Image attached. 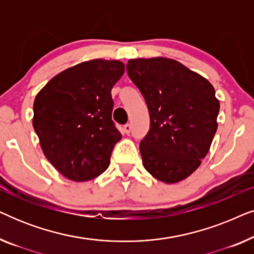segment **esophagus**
Segmentation results:
<instances>
[{"instance_id":"obj_1","label":"esophagus","mask_w":254,"mask_h":254,"mask_svg":"<svg viewBox=\"0 0 254 254\" xmlns=\"http://www.w3.org/2000/svg\"><path fill=\"white\" fill-rule=\"evenodd\" d=\"M123 130H124V133H125V134H129V133H130V130H131V126H130L129 124L125 125L124 128H123Z\"/></svg>"}]
</instances>
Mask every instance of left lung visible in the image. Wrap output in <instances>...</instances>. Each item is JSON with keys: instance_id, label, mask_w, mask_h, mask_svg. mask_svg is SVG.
<instances>
[{"instance_id": "obj_1", "label": "left lung", "mask_w": 254, "mask_h": 254, "mask_svg": "<svg viewBox=\"0 0 254 254\" xmlns=\"http://www.w3.org/2000/svg\"><path fill=\"white\" fill-rule=\"evenodd\" d=\"M129 78L144 97L150 129L140 143L144 169L165 184L190 177L209 151L220 102L211 83L173 59H131Z\"/></svg>"}]
</instances>
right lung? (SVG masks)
Returning a JSON list of instances; mask_svg holds the SVG:
<instances>
[{
  "instance_id": "right-lung-1",
  "label": "right lung",
  "mask_w": 254,
  "mask_h": 254,
  "mask_svg": "<svg viewBox=\"0 0 254 254\" xmlns=\"http://www.w3.org/2000/svg\"><path fill=\"white\" fill-rule=\"evenodd\" d=\"M124 72L119 60L84 61L59 72L36 96L32 125L41 150L67 179L88 182L109 168L121 140L111 90Z\"/></svg>"
}]
</instances>
